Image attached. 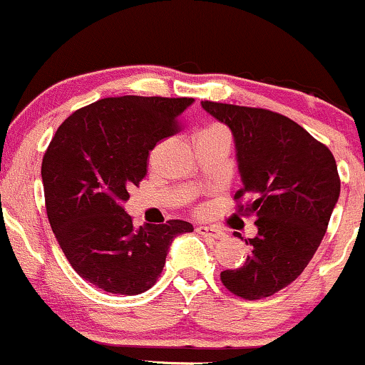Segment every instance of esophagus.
<instances>
[{"mask_svg":"<svg viewBox=\"0 0 365 365\" xmlns=\"http://www.w3.org/2000/svg\"><path fill=\"white\" fill-rule=\"evenodd\" d=\"M196 232L205 237H212V240H222V237L226 236V232L224 231H220V229L217 227H210V226H198L196 227Z\"/></svg>","mask_w":365,"mask_h":365,"instance_id":"obj_1","label":"esophagus"}]
</instances>
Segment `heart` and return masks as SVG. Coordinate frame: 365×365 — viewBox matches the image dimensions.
Returning <instances> with one entry per match:
<instances>
[{
  "mask_svg": "<svg viewBox=\"0 0 365 365\" xmlns=\"http://www.w3.org/2000/svg\"><path fill=\"white\" fill-rule=\"evenodd\" d=\"M208 129H224V128H219V125H214V128H208Z\"/></svg>",
  "mask_w": 365,
  "mask_h": 365,
  "instance_id": "heart-1",
  "label": "heart"
}]
</instances>
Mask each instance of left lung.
I'll return each mask as SVG.
<instances>
[{
	"mask_svg": "<svg viewBox=\"0 0 365 365\" xmlns=\"http://www.w3.org/2000/svg\"><path fill=\"white\" fill-rule=\"evenodd\" d=\"M202 106L232 130L243 187L236 210L255 215L259 235L241 267L220 272L236 297L260 300L286 288L312 260L339 196L333 153L292 118L217 101Z\"/></svg>",
	"mask_w": 365,
	"mask_h": 365,
	"instance_id": "left-lung-1",
	"label": "left lung"
}]
</instances>
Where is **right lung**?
Returning <instances> with one entry per match:
<instances>
[{"instance_id":"obj_1","label":"right lung","mask_w":365,"mask_h":365,"mask_svg":"<svg viewBox=\"0 0 365 365\" xmlns=\"http://www.w3.org/2000/svg\"><path fill=\"white\" fill-rule=\"evenodd\" d=\"M193 98L117 96L76 110L56 129L41 178L50 226L68 264L106 293L139 294L163 271L186 220L134 227L122 203L145 179L150 151L181 130Z\"/></svg>"}]
</instances>
